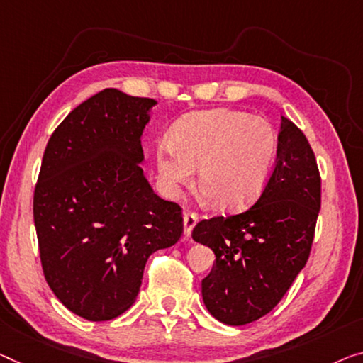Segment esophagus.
<instances>
[{"label": "esophagus", "instance_id": "1", "mask_svg": "<svg viewBox=\"0 0 363 363\" xmlns=\"http://www.w3.org/2000/svg\"><path fill=\"white\" fill-rule=\"evenodd\" d=\"M197 221H199V216H197L196 213L187 212L186 215H184V221H182V226H184V238L191 236L194 226H196Z\"/></svg>", "mask_w": 363, "mask_h": 363}]
</instances>
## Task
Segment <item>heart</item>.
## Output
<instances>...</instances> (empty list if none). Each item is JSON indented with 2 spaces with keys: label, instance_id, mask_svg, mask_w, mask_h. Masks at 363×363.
Listing matches in <instances>:
<instances>
[{
  "label": "heart",
  "instance_id": "heart-1",
  "mask_svg": "<svg viewBox=\"0 0 363 363\" xmlns=\"http://www.w3.org/2000/svg\"><path fill=\"white\" fill-rule=\"evenodd\" d=\"M167 196L191 182L199 166V184L216 207L238 210L264 191L277 158V135L262 117L233 109L189 113L172 127L169 142L155 153Z\"/></svg>",
  "mask_w": 363,
  "mask_h": 363
}]
</instances>
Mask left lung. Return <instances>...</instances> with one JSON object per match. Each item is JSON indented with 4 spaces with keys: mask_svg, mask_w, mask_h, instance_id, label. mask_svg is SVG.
<instances>
[{
    "mask_svg": "<svg viewBox=\"0 0 363 363\" xmlns=\"http://www.w3.org/2000/svg\"><path fill=\"white\" fill-rule=\"evenodd\" d=\"M321 207V177L301 130L282 117L277 163L246 212L202 220L194 241L215 254L202 298L216 320L242 326L284 298L310 257Z\"/></svg>",
    "mask_w": 363,
    "mask_h": 363,
    "instance_id": "1",
    "label": "left lung"
}]
</instances>
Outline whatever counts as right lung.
I'll return each instance as SVG.
<instances>
[{
    "label": "right lung",
    "instance_id": "1",
    "mask_svg": "<svg viewBox=\"0 0 363 363\" xmlns=\"http://www.w3.org/2000/svg\"><path fill=\"white\" fill-rule=\"evenodd\" d=\"M156 104L101 91L68 113L43 153L34 192L43 275L88 321L127 311L148 257L182 235L181 207L156 196L140 166V138Z\"/></svg>",
    "mask_w": 363,
    "mask_h": 363
}]
</instances>
